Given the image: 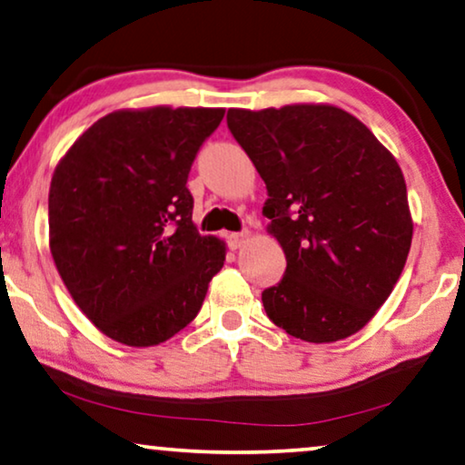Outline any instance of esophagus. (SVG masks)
Masks as SVG:
<instances>
[{
    "instance_id": "esophagus-1",
    "label": "esophagus",
    "mask_w": 465,
    "mask_h": 465,
    "mask_svg": "<svg viewBox=\"0 0 465 465\" xmlns=\"http://www.w3.org/2000/svg\"><path fill=\"white\" fill-rule=\"evenodd\" d=\"M248 238H251V233H248V232L232 233V235H230V246H232V248H240L242 244H246Z\"/></svg>"
}]
</instances>
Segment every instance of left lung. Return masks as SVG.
<instances>
[{"label": "left lung", "mask_w": 465, "mask_h": 465, "mask_svg": "<svg viewBox=\"0 0 465 465\" xmlns=\"http://www.w3.org/2000/svg\"><path fill=\"white\" fill-rule=\"evenodd\" d=\"M227 127L267 185L262 214L286 273L262 292L277 328L304 342L349 338L391 296L413 221L399 163L330 104L227 110Z\"/></svg>", "instance_id": "8db88e82"}]
</instances>
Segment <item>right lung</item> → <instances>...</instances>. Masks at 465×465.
Returning a JSON list of instances; mask_svg holds the SVG:
<instances>
[{"label":"right lung","instance_id":"right-lung-1","mask_svg":"<svg viewBox=\"0 0 465 465\" xmlns=\"http://www.w3.org/2000/svg\"><path fill=\"white\" fill-rule=\"evenodd\" d=\"M223 108L116 110L62 156L50 251L85 317L113 341L154 346L203 307L225 242L192 221L188 175Z\"/></svg>","mask_w":465,"mask_h":465}]
</instances>
